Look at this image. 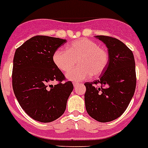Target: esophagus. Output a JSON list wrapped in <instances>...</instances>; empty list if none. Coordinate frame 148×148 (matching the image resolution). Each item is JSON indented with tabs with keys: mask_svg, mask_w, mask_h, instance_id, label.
<instances>
[{
	"mask_svg": "<svg viewBox=\"0 0 148 148\" xmlns=\"http://www.w3.org/2000/svg\"><path fill=\"white\" fill-rule=\"evenodd\" d=\"M79 83H73L74 88H76L77 86H79Z\"/></svg>",
	"mask_w": 148,
	"mask_h": 148,
	"instance_id": "obj_1",
	"label": "esophagus"
}]
</instances>
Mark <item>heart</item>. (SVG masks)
Listing matches in <instances>:
<instances>
[{
	"mask_svg": "<svg viewBox=\"0 0 148 148\" xmlns=\"http://www.w3.org/2000/svg\"><path fill=\"white\" fill-rule=\"evenodd\" d=\"M56 66L62 72H67L75 65L79 66L66 74L67 79L75 82L83 81L90 77H99L104 72L110 60L109 53L99 47L96 42L83 38L69 44L67 51L58 49L53 56Z\"/></svg>",
	"mask_w": 148,
	"mask_h": 148,
	"instance_id": "obj_1",
	"label": "heart"
}]
</instances>
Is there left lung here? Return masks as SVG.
Instances as JSON below:
<instances>
[{"label": "left lung", "mask_w": 148, "mask_h": 148, "mask_svg": "<svg viewBox=\"0 0 148 148\" xmlns=\"http://www.w3.org/2000/svg\"><path fill=\"white\" fill-rule=\"evenodd\" d=\"M95 38L106 45L110 60L100 79L85 83V104L92 119L104 123L118 119L127 108L136 89V65L133 52L120 40L106 36Z\"/></svg>", "instance_id": "obj_1"}]
</instances>
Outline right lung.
Here are the masks:
<instances>
[{"label":"right lung","mask_w":148,"mask_h":148,"mask_svg":"<svg viewBox=\"0 0 148 148\" xmlns=\"http://www.w3.org/2000/svg\"><path fill=\"white\" fill-rule=\"evenodd\" d=\"M66 39L36 36L16 49L13 59L12 88L24 112L43 123L53 121L66 109L73 91L71 81L62 83L65 76L53 60L55 51ZM58 81V84L49 83Z\"/></svg>","instance_id":"add662e5"}]
</instances>
